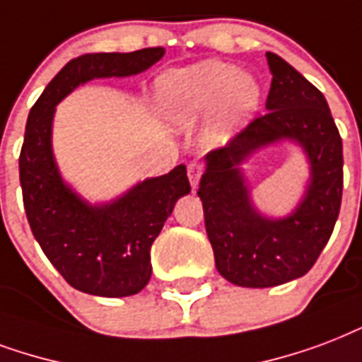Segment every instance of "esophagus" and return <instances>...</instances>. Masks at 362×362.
<instances>
[{
  "label": "esophagus",
  "mask_w": 362,
  "mask_h": 362,
  "mask_svg": "<svg viewBox=\"0 0 362 362\" xmlns=\"http://www.w3.org/2000/svg\"><path fill=\"white\" fill-rule=\"evenodd\" d=\"M201 175H203V167H201L199 163H189L187 165V178H189V184H192L193 189L199 184Z\"/></svg>",
  "instance_id": "34e87169"
}]
</instances>
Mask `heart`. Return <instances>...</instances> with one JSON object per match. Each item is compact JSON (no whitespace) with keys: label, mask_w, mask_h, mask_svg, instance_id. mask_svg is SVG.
I'll list each match as a JSON object with an SVG mask.
<instances>
[{"label":"heart","mask_w":362,"mask_h":362,"mask_svg":"<svg viewBox=\"0 0 362 362\" xmlns=\"http://www.w3.org/2000/svg\"><path fill=\"white\" fill-rule=\"evenodd\" d=\"M157 104L165 119L187 127L214 110V134H231L255 114L260 85L255 77L220 60H205L170 71L157 83Z\"/></svg>","instance_id":"b5f03b06"}]
</instances>
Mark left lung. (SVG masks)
Listing matches in <instances>:
<instances>
[{
    "label": "left lung",
    "mask_w": 362,
    "mask_h": 362,
    "mask_svg": "<svg viewBox=\"0 0 362 362\" xmlns=\"http://www.w3.org/2000/svg\"><path fill=\"white\" fill-rule=\"evenodd\" d=\"M272 89L266 114L230 144L206 153L197 195L220 275L233 285L267 288L310 272L340 214L344 187L341 138L325 96L275 52H266ZM281 139L304 148L310 184L292 215L267 218L255 211L238 165Z\"/></svg>",
    "instance_id": "1"
}]
</instances>
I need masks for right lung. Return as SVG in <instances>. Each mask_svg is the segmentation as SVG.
<instances>
[{"mask_svg": "<svg viewBox=\"0 0 362 362\" xmlns=\"http://www.w3.org/2000/svg\"><path fill=\"white\" fill-rule=\"evenodd\" d=\"M163 47L90 52L52 77L28 115L18 157L28 224L68 285L93 296H132L151 277L150 250L176 201L192 192L186 165L138 182L121 197L90 205L71 189L52 156V117L66 95L96 77H127L163 59Z\"/></svg>", "mask_w": 362, "mask_h": 362, "instance_id": "add662e5", "label": "right lung"}]
</instances>
